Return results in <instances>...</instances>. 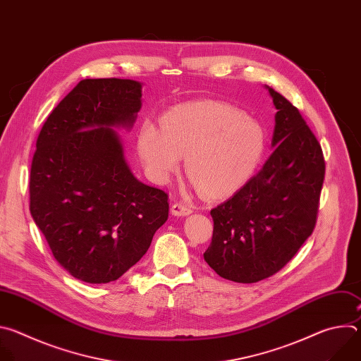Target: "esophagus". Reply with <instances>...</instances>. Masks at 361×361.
Returning <instances> with one entry per match:
<instances>
[{
	"label": "esophagus",
	"mask_w": 361,
	"mask_h": 361,
	"mask_svg": "<svg viewBox=\"0 0 361 361\" xmlns=\"http://www.w3.org/2000/svg\"><path fill=\"white\" fill-rule=\"evenodd\" d=\"M192 213V209L190 205L184 204V202H176L171 205V214L177 216V217H185L190 216Z\"/></svg>",
	"instance_id": "obj_1"
}]
</instances>
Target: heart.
I'll return each instance as SVG.
<instances>
[{
  "mask_svg": "<svg viewBox=\"0 0 361 361\" xmlns=\"http://www.w3.org/2000/svg\"><path fill=\"white\" fill-rule=\"evenodd\" d=\"M267 145L263 126L213 99L190 101L169 110L161 128L144 123L137 151L147 176L166 184L185 157V173L213 198L240 188L260 164Z\"/></svg>",
  "mask_w": 361,
  "mask_h": 361,
  "instance_id": "obj_1",
  "label": "heart"
}]
</instances>
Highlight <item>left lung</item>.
<instances>
[{"mask_svg": "<svg viewBox=\"0 0 361 361\" xmlns=\"http://www.w3.org/2000/svg\"><path fill=\"white\" fill-rule=\"evenodd\" d=\"M277 110L263 169L212 210L204 260L220 277L257 283L281 270L312 235L324 180L322 147L298 110L267 87Z\"/></svg>", "mask_w": 361, "mask_h": 361, "instance_id": "left-lung-1", "label": "left lung"}]
</instances>
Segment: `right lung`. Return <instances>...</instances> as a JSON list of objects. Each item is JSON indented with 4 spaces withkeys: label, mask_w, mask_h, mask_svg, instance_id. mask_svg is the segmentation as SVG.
Here are the masks:
<instances>
[{
    "label": "right lung",
    "mask_w": 361,
    "mask_h": 361,
    "mask_svg": "<svg viewBox=\"0 0 361 361\" xmlns=\"http://www.w3.org/2000/svg\"><path fill=\"white\" fill-rule=\"evenodd\" d=\"M141 106V82L87 78L37 138L31 216L59 264L85 283L120 279L169 219L167 194L134 177L117 133L133 128Z\"/></svg>",
    "instance_id": "add662e5"
}]
</instances>
